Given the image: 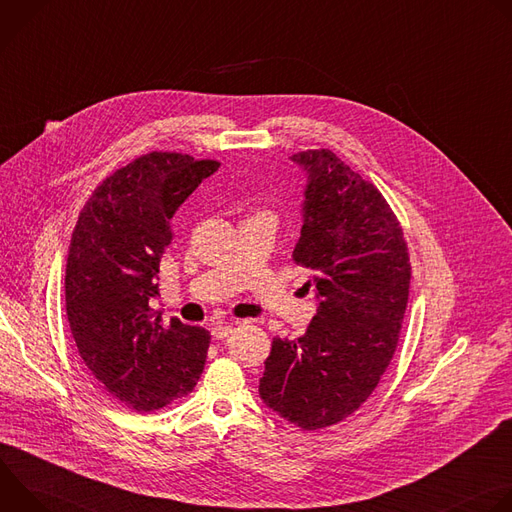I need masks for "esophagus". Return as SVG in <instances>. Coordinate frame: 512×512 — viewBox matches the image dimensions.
I'll list each match as a JSON object with an SVG mask.
<instances>
[{
    "instance_id": "obj_1",
    "label": "esophagus",
    "mask_w": 512,
    "mask_h": 512,
    "mask_svg": "<svg viewBox=\"0 0 512 512\" xmlns=\"http://www.w3.org/2000/svg\"><path fill=\"white\" fill-rule=\"evenodd\" d=\"M233 330H235V326L233 324H225V322H218V324H214L212 326V336L216 338V340H223V338H227L229 334H233Z\"/></svg>"
}]
</instances>
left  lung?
<instances>
[{
  "label": "left lung",
  "mask_w": 512,
  "mask_h": 512,
  "mask_svg": "<svg viewBox=\"0 0 512 512\" xmlns=\"http://www.w3.org/2000/svg\"><path fill=\"white\" fill-rule=\"evenodd\" d=\"M308 172L294 263L320 306L304 336L275 338L259 381L263 403L306 431L352 415L397 350L411 263L403 229L379 188L332 150L291 156ZM304 285V287H306Z\"/></svg>",
  "instance_id": "1"
}]
</instances>
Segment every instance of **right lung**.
Instances as JSON below:
<instances>
[{"mask_svg":"<svg viewBox=\"0 0 512 512\" xmlns=\"http://www.w3.org/2000/svg\"><path fill=\"white\" fill-rule=\"evenodd\" d=\"M221 166L188 154L152 152L107 176L85 202L66 257V316L97 385L148 413L196 387L210 332L150 308L170 218Z\"/></svg>","mask_w":512,"mask_h":512,"instance_id":"add662e5","label":"right lung"}]
</instances>
